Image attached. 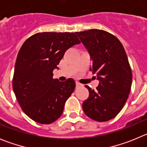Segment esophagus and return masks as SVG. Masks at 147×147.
Listing matches in <instances>:
<instances>
[{
    "label": "esophagus",
    "instance_id": "34e87169",
    "mask_svg": "<svg viewBox=\"0 0 147 147\" xmlns=\"http://www.w3.org/2000/svg\"><path fill=\"white\" fill-rule=\"evenodd\" d=\"M76 88H79V87L82 86V84H80V82H76Z\"/></svg>",
    "mask_w": 147,
    "mask_h": 147
}]
</instances>
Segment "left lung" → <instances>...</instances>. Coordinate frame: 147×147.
<instances>
[{"mask_svg":"<svg viewBox=\"0 0 147 147\" xmlns=\"http://www.w3.org/2000/svg\"><path fill=\"white\" fill-rule=\"evenodd\" d=\"M76 34L90 54V70L99 81L96 90L85 86L89 97L83 102V111L93 120L107 121L119 114L130 92L132 71L125 50L117 37L103 30Z\"/></svg>","mask_w":147,"mask_h":147,"instance_id":"1","label":"left lung"}]
</instances>
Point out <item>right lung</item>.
Masks as SVG:
<instances>
[{"label":"right lung","instance_id":"add662e5","mask_svg":"<svg viewBox=\"0 0 147 147\" xmlns=\"http://www.w3.org/2000/svg\"><path fill=\"white\" fill-rule=\"evenodd\" d=\"M74 33L42 32L32 35L18 54L13 90L22 110L34 121L51 124L63 113L65 103L76 87L71 78L53 79V71L68 49L80 44Z\"/></svg>","mask_w":147,"mask_h":147}]
</instances>
